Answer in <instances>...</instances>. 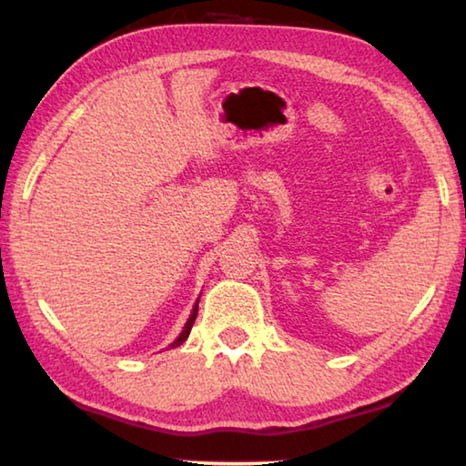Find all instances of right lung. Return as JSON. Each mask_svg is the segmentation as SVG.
<instances>
[{"instance_id": "right-lung-1", "label": "right lung", "mask_w": 466, "mask_h": 466, "mask_svg": "<svg viewBox=\"0 0 466 466\" xmlns=\"http://www.w3.org/2000/svg\"><path fill=\"white\" fill-rule=\"evenodd\" d=\"M197 309H199V302L195 304V309H193V312H191V317H188V320H187V325H185V329H183V333L178 335V339L175 343H172V347H178L180 343H185L187 341V337H188V333H191V329H193V322H195V319H197Z\"/></svg>"}]
</instances>
